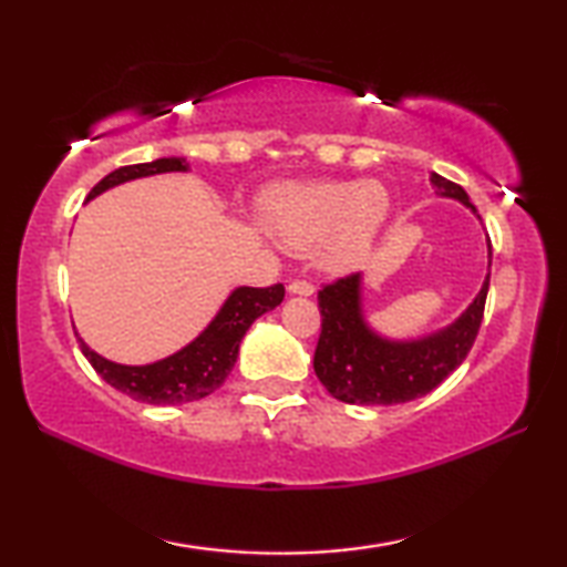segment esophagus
I'll return each instance as SVG.
<instances>
[{"label": "esophagus", "mask_w": 567, "mask_h": 567, "mask_svg": "<svg viewBox=\"0 0 567 567\" xmlns=\"http://www.w3.org/2000/svg\"><path fill=\"white\" fill-rule=\"evenodd\" d=\"M287 290H290V295L310 297V295H315V285L307 282V280H292L290 285H287Z\"/></svg>", "instance_id": "obj_1"}]
</instances>
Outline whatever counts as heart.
Returning <instances> with one entry per match:
<instances>
[{"label": "heart", "mask_w": 567, "mask_h": 567, "mask_svg": "<svg viewBox=\"0 0 567 567\" xmlns=\"http://www.w3.org/2000/svg\"><path fill=\"white\" fill-rule=\"evenodd\" d=\"M390 215L388 189L362 182H287L260 199V219L292 252L318 255L328 272H350L368 260Z\"/></svg>", "instance_id": "1"}]
</instances>
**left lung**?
Masks as SVG:
<instances>
[{"label": "left lung", "instance_id": "obj_1", "mask_svg": "<svg viewBox=\"0 0 567 567\" xmlns=\"http://www.w3.org/2000/svg\"><path fill=\"white\" fill-rule=\"evenodd\" d=\"M430 182L440 197L457 199L480 219L463 187L437 172ZM491 265L493 247L487 239V277L475 300L447 328L412 340H392L370 328L362 310L360 272L324 285L318 295L322 332L315 350V375L334 400L350 405H398L427 395L473 348L491 287Z\"/></svg>", "mask_w": 567, "mask_h": 567}]
</instances>
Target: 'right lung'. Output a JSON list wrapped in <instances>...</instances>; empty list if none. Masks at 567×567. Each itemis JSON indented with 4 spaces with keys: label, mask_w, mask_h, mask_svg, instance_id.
Wrapping results in <instances>:
<instances>
[{
    "label": "right lung",
    "mask_w": 567,
    "mask_h": 567,
    "mask_svg": "<svg viewBox=\"0 0 567 567\" xmlns=\"http://www.w3.org/2000/svg\"><path fill=\"white\" fill-rule=\"evenodd\" d=\"M187 169L185 157H159L155 162L120 167L92 187L87 203L102 192L124 185V182ZM282 297L285 287L280 282L272 287H235L213 322L195 340L169 358L150 364H120L90 350L82 338L80 344L97 375L110 382L114 390L124 392L132 400L150 402V405H182V402L213 395L223 385L235 368L239 342H243L249 324L260 315L275 310L282 302Z\"/></svg>",
    "instance_id": "right-lung-1"
}]
</instances>
